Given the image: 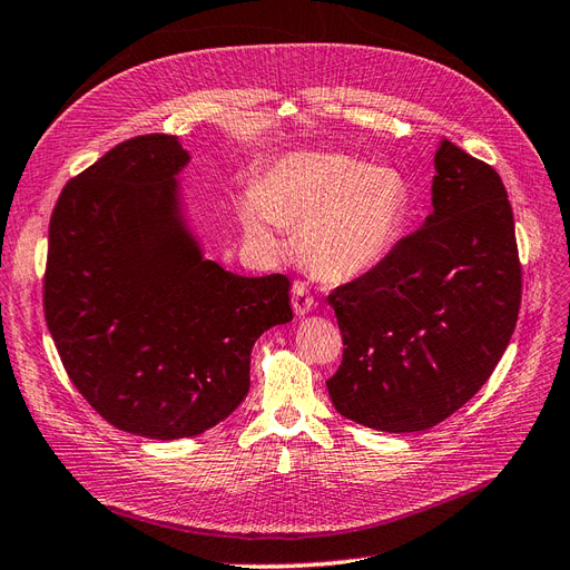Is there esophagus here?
Wrapping results in <instances>:
<instances>
[{
  "label": "esophagus",
  "instance_id": "esophagus-1",
  "mask_svg": "<svg viewBox=\"0 0 570 570\" xmlns=\"http://www.w3.org/2000/svg\"><path fill=\"white\" fill-rule=\"evenodd\" d=\"M291 305H293V312H296V315H307V312L315 307V298H312V293L307 291V286L303 282L293 284Z\"/></svg>",
  "mask_w": 570,
  "mask_h": 570
}]
</instances>
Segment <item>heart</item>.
<instances>
[{"label":"heart","instance_id":"b5f03b06","mask_svg":"<svg viewBox=\"0 0 570 570\" xmlns=\"http://www.w3.org/2000/svg\"><path fill=\"white\" fill-rule=\"evenodd\" d=\"M236 213L267 250L282 248V225H301L305 265L322 279L343 282L393 250L410 217V185L397 170L353 156L296 151L238 194Z\"/></svg>","mask_w":570,"mask_h":570}]
</instances>
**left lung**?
<instances>
[{
    "label": "left lung",
    "instance_id": "left-lung-1",
    "mask_svg": "<svg viewBox=\"0 0 570 570\" xmlns=\"http://www.w3.org/2000/svg\"><path fill=\"white\" fill-rule=\"evenodd\" d=\"M433 163V210L421 229L328 293L345 345L328 395L338 414L385 433L426 431L479 393L521 307L500 175L450 139Z\"/></svg>",
    "mask_w": 570,
    "mask_h": 570
}]
</instances>
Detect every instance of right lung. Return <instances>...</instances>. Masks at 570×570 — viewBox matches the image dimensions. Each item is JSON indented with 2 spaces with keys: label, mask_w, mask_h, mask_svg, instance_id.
Here are the masks:
<instances>
[{
  "label": "right lung",
  "mask_w": 570,
  "mask_h": 570,
  "mask_svg": "<svg viewBox=\"0 0 570 570\" xmlns=\"http://www.w3.org/2000/svg\"><path fill=\"white\" fill-rule=\"evenodd\" d=\"M173 135L118 144L63 187L49 223L45 317L70 381L108 424L177 440L227 419L250 351L293 317L288 279L204 258L181 213Z\"/></svg>",
  "instance_id": "1"
}]
</instances>
